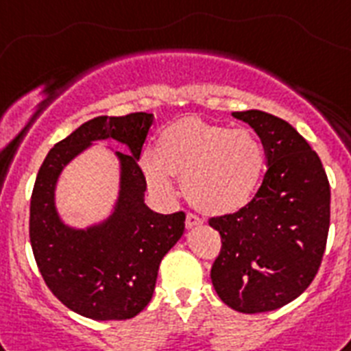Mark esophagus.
<instances>
[{"label": "esophagus", "mask_w": 351, "mask_h": 351, "mask_svg": "<svg viewBox=\"0 0 351 351\" xmlns=\"http://www.w3.org/2000/svg\"><path fill=\"white\" fill-rule=\"evenodd\" d=\"M201 222H203V221H201L197 215H194V213H187V221H185V226H187L189 230H191V228H194V226H199Z\"/></svg>", "instance_id": "esophagus-1"}]
</instances>
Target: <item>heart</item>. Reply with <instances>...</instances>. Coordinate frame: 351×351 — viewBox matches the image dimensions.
<instances>
[{"label": "heart", "mask_w": 351, "mask_h": 351, "mask_svg": "<svg viewBox=\"0 0 351 351\" xmlns=\"http://www.w3.org/2000/svg\"><path fill=\"white\" fill-rule=\"evenodd\" d=\"M141 167L157 193L171 194V176H176L197 210L226 215L254 197L265 169V148L249 129L184 118L162 130L155 157L145 155Z\"/></svg>", "instance_id": "heart-1"}]
</instances>
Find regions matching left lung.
I'll return each mask as SVG.
<instances>
[{
  "label": "left lung",
  "mask_w": 351,
  "mask_h": 351,
  "mask_svg": "<svg viewBox=\"0 0 351 351\" xmlns=\"http://www.w3.org/2000/svg\"><path fill=\"white\" fill-rule=\"evenodd\" d=\"M260 136L268 169L249 205L210 219L222 247L212 285L239 313L279 309L313 282L330 224V185L318 154L281 118L249 109L231 112Z\"/></svg>",
  "instance_id": "obj_1"
}]
</instances>
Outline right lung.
Masks as SVG:
<instances>
[{"instance_id":"right-lung-1","label":"right lung","mask_w":351,"mask_h":351,"mask_svg":"<svg viewBox=\"0 0 351 351\" xmlns=\"http://www.w3.org/2000/svg\"><path fill=\"white\" fill-rule=\"evenodd\" d=\"M150 112L97 117L56 143L38 169L29 206V240L36 265L54 297L91 319H129L152 300L158 265L184 234L185 213L164 215L145 203L146 180L138 166ZM114 138L121 167L119 196L102 221L74 228L61 219L56 187L62 169L97 141Z\"/></svg>"}]
</instances>
